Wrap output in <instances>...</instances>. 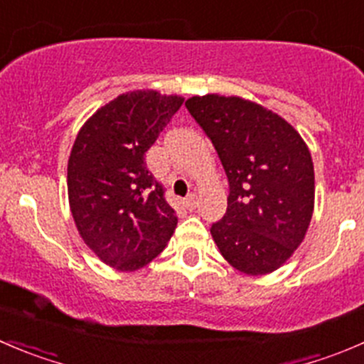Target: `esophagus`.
Masks as SVG:
<instances>
[{
    "label": "esophagus",
    "mask_w": 364,
    "mask_h": 364,
    "mask_svg": "<svg viewBox=\"0 0 364 364\" xmlns=\"http://www.w3.org/2000/svg\"><path fill=\"white\" fill-rule=\"evenodd\" d=\"M185 205L188 209H196L197 208V196H196V193H190V196L186 197Z\"/></svg>",
    "instance_id": "obj_1"
}]
</instances>
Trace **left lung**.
I'll return each instance as SVG.
<instances>
[{"mask_svg":"<svg viewBox=\"0 0 364 364\" xmlns=\"http://www.w3.org/2000/svg\"><path fill=\"white\" fill-rule=\"evenodd\" d=\"M186 109L215 146L229 181L211 236L241 273L266 274L301 245L314 213V164L294 128L237 97H192Z\"/></svg>","mask_w":364,"mask_h":364,"instance_id":"left-lung-1","label":"left lung"}]
</instances>
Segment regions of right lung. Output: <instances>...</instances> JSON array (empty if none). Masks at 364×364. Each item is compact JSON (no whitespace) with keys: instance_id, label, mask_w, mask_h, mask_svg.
Wrapping results in <instances>:
<instances>
[{"instance_id":"1","label":"right lung","mask_w":364,"mask_h":364,"mask_svg":"<svg viewBox=\"0 0 364 364\" xmlns=\"http://www.w3.org/2000/svg\"><path fill=\"white\" fill-rule=\"evenodd\" d=\"M183 105L155 91L119 95L80 128L68 160V200L84 243L135 271L164 250L178 223L144 155Z\"/></svg>"}]
</instances>
